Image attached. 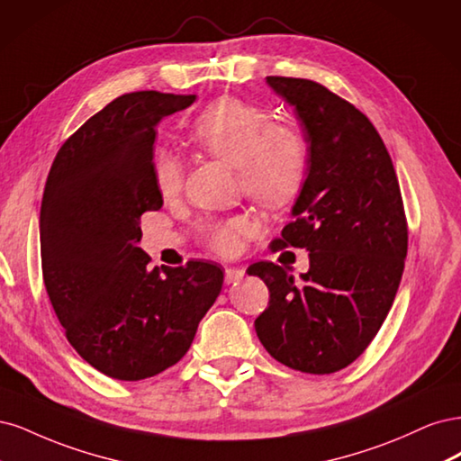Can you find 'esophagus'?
<instances>
[{"label":"esophagus","mask_w":461,"mask_h":461,"mask_svg":"<svg viewBox=\"0 0 461 461\" xmlns=\"http://www.w3.org/2000/svg\"><path fill=\"white\" fill-rule=\"evenodd\" d=\"M243 268H226V284H237V281L243 279Z\"/></svg>","instance_id":"esophagus-1"}]
</instances>
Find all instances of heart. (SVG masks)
Here are the masks:
<instances>
[{"mask_svg": "<svg viewBox=\"0 0 461 461\" xmlns=\"http://www.w3.org/2000/svg\"><path fill=\"white\" fill-rule=\"evenodd\" d=\"M189 136L203 151L237 167L247 195L268 209H277L299 195L310 167V143L303 128L274 122V114L257 103L221 97L206 107L191 126ZM155 184L162 197H174L182 187V162L160 151L153 165ZM252 230L245 216L212 220L203 226L206 245L231 255L240 237Z\"/></svg>", "mask_w": 461, "mask_h": 461, "instance_id": "heart-1", "label": "heart"}]
</instances>
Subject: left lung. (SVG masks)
Segmentation results:
<instances>
[{
	"mask_svg": "<svg viewBox=\"0 0 461 461\" xmlns=\"http://www.w3.org/2000/svg\"><path fill=\"white\" fill-rule=\"evenodd\" d=\"M294 107L310 143L306 182L276 252L306 249L310 268L294 279L274 262H255L270 303L255 320L264 348L304 374L352 364L387 318L404 272L408 226L391 155L369 118L328 87L268 77Z\"/></svg>",
	"mask_w": 461,
	"mask_h": 461,
	"instance_id": "8db88e82",
	"label": "left lung"
}]
</instances>
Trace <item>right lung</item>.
Instances as JSON below:
<instances>
[{
    "instance_id": "add662e5",
    "label": "right lung",
    "mask_w": 461,
    "mask_h": 461,
    "mask_svg": "<svg viewBox=\"0 0 461 461\" xmlns=\"http://www.w3.org/2000/svg\"><path fill=\"white\" fill-rule=\"evenodd\" d=\"M197 95L133 92L111 101L59 149L40 211L43 284L68 343L118 381L153 377L184 358L224 284L189 260L151 268L141 214L158 211L157 124Z\"/></svg>"
}]
</instances>
